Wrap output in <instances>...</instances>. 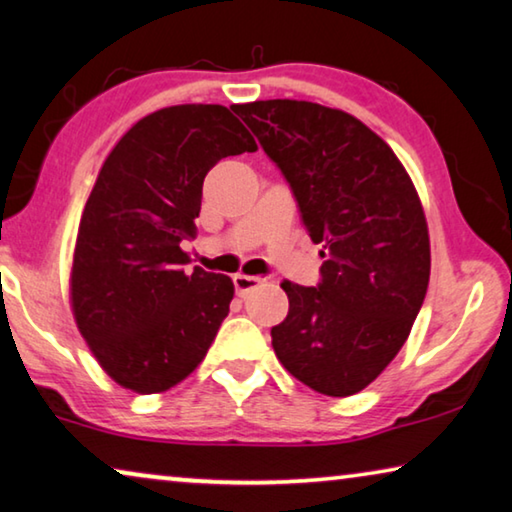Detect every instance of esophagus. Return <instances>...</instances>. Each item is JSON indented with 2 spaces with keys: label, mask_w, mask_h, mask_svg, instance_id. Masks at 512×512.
Returning <instances> with one entry per match:
<instances>
[{
  "label": "esophagus",
  "mask_w": 512,
  "mask_h": 512,
  "mask_svg": "<svg viewBox=\"0 0 512 512\" xmlns=\"http://www.w3.org/2000/svg\"><path fill=\"white\" fill-rule=\"evenodd\" d=\"M264 280L266 278H262V276H246V273H236L234 289H236V294H239V296H246L248 292H253V289L262 287Z\"/></svg>",
  "instance_id": "1"
}]
</instances>
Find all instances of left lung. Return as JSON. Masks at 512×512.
Masks as SVG:
<instances>
[{
	"mask_svg": "<svg viewBox=\"0 0 512 512\" xmlns=\"http://www.w3.org/2000/svg\"><path fill=\"white\" fill-rule=\"evenodd\" d=\"M234 112L285 174L326 257L317 287L280 282L289 312L271 329L273 352L312 391L347 398L393 361L423 305L421 197L393 149L352 114L289 98Z\"/></svg>",
	"mask_w": 512,
	"mask_h": 512,
	"instance_id": "1",
	"label": "left lung"
}]
</instances>
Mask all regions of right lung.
Returning <instances> with one entry per match:
<instances>
[{
	"mask_svg": "<svg viewBox=\"0 0 512 512\" xmlns=\"http://www.w3.org/2000/svg\"><path fill=\"white\" fill-rule=\"evenodd\" d=\"M225 105H172L114 144L82 211L71 308L91 354L119 386L149 395L177 386L207 356L234 282L183 269L202 183L220 158L255 151Z\"/></svg>",
	"mask_w": 512,
	"mask_h": 512,
	"instance_id": "1",
	"label": "right lung"
}]
</instances>
